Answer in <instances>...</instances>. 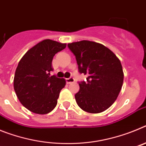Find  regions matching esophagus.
<instances>
[{"mask_svg":"<svg viewBox=\"0 0 146 146\" xmlns=\"http://www.w3.org/2000/svg\"><path fill=\"white\" fill-rule=\"evenodd\" d=\"M66 81L67 84H70V83H72V82H74V79L73 77H70V78H67V79H66Z\"/></svg>","mask_w":146,"mask_h":146,"instance_id":"obj_1","label":"esophagus"}]
</instances>
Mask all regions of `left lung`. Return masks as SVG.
I'll list each match as a JSON object with an SVG mask.
<instances>
[{
  "instance_id": "obj_1",
  "label": "left lung",
  "mask_w": 146,
  "mask_h": 146,
  "mask_svg": "<svg viewBox=\"0 0 146 146\" xmlns=\"http://www.w3.org/2000/svg\"><path fill=\"white\" fill-rule=\"evenodd\" d=\"M87 82H80L75 94L78 106L90 113L106 110L115 102L121 90L123 72L121 61L102 44L88 40L68 44Z\"/></svg>"
}]
</instances>
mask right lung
I'll list each match as a JSON object with an SVG mask.
<instances>
[{"label":"right lung","mask_w":146,"mask_h":146,"mask_svg":"<svg viewBox=\"0 0 146 146\" xmlns=\"http://www.w3.org/2000/svg\"><path fill=\"white\" fill-rule=\"evenodd\" d=\"M66 47V43L44 39L28 50L19 62L14 88L20 103L30 111L47 114L57 105L66 80L51 76L50 72L54 55Z\"/></svg>","instance_id":"obj_1"}]
</instances>
